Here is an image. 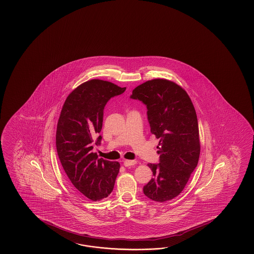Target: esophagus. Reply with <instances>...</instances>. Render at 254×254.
Returning <instances> with one entry per match:
<instances>
[{
  "label": "esophagus",
  "instance_id": "esophagus-1",
  "mask_svg": "<svg viewBox=\"0 0 254 254\" xmlns=\"http://www.w3.org/2000/svg\"><path fill=\"white\" fill-rule=\"evenodd\" d=\"M136 164V161H129V160H126L124 162V165L125 167H129V166H132Z\"/></svg>",
  "mask_w": 254,
  "mask_h": 254
}]
</instances>
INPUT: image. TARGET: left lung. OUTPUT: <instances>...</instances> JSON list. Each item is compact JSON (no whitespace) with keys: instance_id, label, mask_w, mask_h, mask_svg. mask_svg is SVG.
Returning <instances> with one entry per match:
<instances>
[{"instance_id":"left-lung-1","label":"left lung","mask_w":254,"mask_h":254,"mask_svg":"<svg viewBox=\"0 0 254 254\" xmlns=\"http://www.w3.org/2000/svg\"><path fill=\"white\" fill-rule=\"evenodd\" d=\"M147 107L151 132L160 139L159 163H149L153 178L143 187L151 200L164 202L178 196L199 162L198 120L188 93L173 81L154 79L130 95Z\"/></svg>"}]
</instances>
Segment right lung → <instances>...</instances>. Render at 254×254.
<instances>
[{"instance_id":"right-lung-1","label":"right lung","mask_w":254,"mask_h":254,"mask_svg":"<svg viewBox=\"0 0 254 254\" xmlns=\"http://www.w3.org/2000/svg\"><path fill=\"white\" fill-rule=\"evenodd\" d=\"M110 81L93 79L68 95L60 114L56 149L60 162L74 189L96 201L108 197L120 171L118 162L99 159L92 152L93 140L100 145L103 110L111 98L124 93Z\"/></svg>"}]
</instances>
